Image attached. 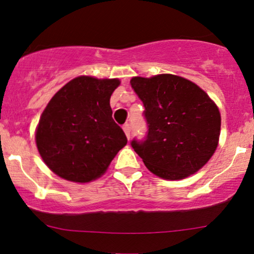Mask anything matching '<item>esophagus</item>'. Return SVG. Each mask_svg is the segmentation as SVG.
<instances>
[{
    "label": "esophagus",
    "instance_id": "34e87169",
    "mask_svg": "<svg viewBox=\"0 0 254 254\" xmlns=\"http://www.w3.org/2000/svg\"><path fill=\"white\" fill-rule=\"evenodd\" d=\"M123 130L125 134H127V138H130V132H131V127H130V124H125L123 127Z\"/></svg>",
    "mask_w": 254,
    "mask_h": 254
}]
</instances>
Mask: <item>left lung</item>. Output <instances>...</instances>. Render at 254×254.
I'll return each instance as SVG.
<instances>
[{"label":"left lung","instance_id":"left-lung-1","mask_svg":"<svg viewBox=\"0 0 254 254\" xmlns=\"http://www.w3.org/2000/svg\"><path fill=\"white\" fill-rule=\"evenodd\" d=\"M143 102L147 133L131 146L151 172L177 181L193 175L218 146L220 112L204 90L183 77L162 73L130 81Z\"/></svg>","mask_w":254,"mask_h":254}]
</instances>
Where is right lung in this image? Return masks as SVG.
Listing matches in <instances>:
<instances>
[{
    "instance_id": "obj_1",
    "label": "right lung",
    "mask_w": 254,
    "mask_h": 254,
    "mask_svg": "<svg viewBox=\"0 0 254 254\" xmlns=\"http://www.w3.org/2000/svg\"><path fill=\"white\" fill-rule=\"evenodd\" d=\"M120 79L76 77L50 99L36 129L38 152L54 173L89 183L107 171L127 139L112 120L110 97Z\"/></svg>"
}]
</instances>
